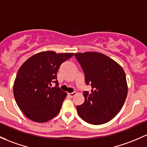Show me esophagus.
Instances as JSON below:
<instances>
[{
    "label": "esophagus",
    "instance_id": "34e87169",
    "mask_svg": "<svg viewBox=\"0 0 147 147\" xmlns=\"http://www.w3.org/2000/svg\"><path fill=\"white\" fill-rule=\"evenodd\" d=\"M68 96L69 97H70V98H72V97H74V96H75V95H76V92H72V93H68Z\"/></svg>",
    "mask_w": 147,
    "mask_h": 147
}]
</instances>
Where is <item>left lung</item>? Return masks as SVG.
<instances>
[{"label": "left lung", "instance_id": "8db88e82", "mask_svg": "<svg viewBox=\"0 0 147 147\" xmlns=\"http://www.w3.org/2000/svg\"><path fill=\"white\" fill-rule=\"evenodd\" d=\"M91 93L84 91V102L77 106L79 116L93 125L109 121L123 107L128 93L126 77L121 67L108 56L98 52L75 54Z\"/></svg>", "mask_w": 147, "mask_h": 147}]
</instances>
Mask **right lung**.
I'll return each mask as SVG.
<instances>
[{
  "instance_id": "obj_1",
  "label": "right lung",
  "mask_w": 147,
  "mask_h": 147,
  "mask_svg": "<svg viewBox=\"0 0 147 147\" xmlns=\"http://www.w3.org/2000/svg\"><path fill=\"white\" fill-rule=\"evenodd\" d=\"M73 55L42 51L21 66L14 81V96L19 109L29 119L44 123L59 114L66 93L59 87L56 74L61 64ZM52 83L56 85L51 88Z\"/></svg>"
}]
</instances>
